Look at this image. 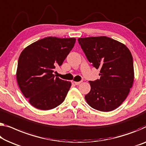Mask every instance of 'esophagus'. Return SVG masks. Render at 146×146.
Wrapping results in <instances>:
<instances>
[{
    "instance_id": "34e87169",
    "label": "esophagus",
    "mask_w": 146,
    "mask_h": 146,
    "mask_svg": "<svg viewBox=\"0 0 146 146\" xmlns=\"http://www.w3.org/2000/svg\"><path fill=\"white\" fill-rule=\"evenodd\" d=\"M82 80H81V81H79V82H74V83H75V85H79V84H80V83H81V82H82Z\"/></svg>"
}]
</instances>
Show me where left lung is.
<instances>
[{"instance_id":"obj_1","label":"left lung","mask_w":146,"mask_h":146,"mask_svg":"<svg viewBox=\"0 0 146 146\" xmlns=\"http://www.w3.org/2000/svg\"><path fill=\"white\" fill-rule=\"evenodd\" d=\"M89 62L100 69V79L89 81L85 100L90 107L111 111L120 106L134 82L133 59L126 46L105 36L78 38Z\"/></svg>"}]
</instances>
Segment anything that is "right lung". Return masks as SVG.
<instances>
[{
	"label": "right lung",
	"mask_w": 146,
	"mask_h": 146,
	"mask_svg": "<svg viewBox=\"0 0 146 146\" xmlns=\"http://www.w3.org/2000/svg\"><path fill=\"white\" fill-rule=\"evenodd\" d=\"M75 41V38L48 36L21 52L17 63V81L33 107L49 110L64 101L71 83L55 77L53 72L56 66H62Z\"/></svg>",
	"instance_id": "1"
}]
</instances>
